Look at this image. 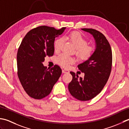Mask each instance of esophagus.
Returning <instances> with one entry per match:
<instances>
[{
  "mask_svg": "<svg viewBox=\"0 0 129 129\" xmlns=\"http://www.w3.org/2000/svg\"><path fill=\"white\" fill-rule=\"evenodd\" d=\"M62 72L63 73H68V72H69V70L67 69H63Z\"/></svg>",
  "mask_w": 129,
  "mask_h": 129,
  "instance_id": "1",
  "label": "esophagus"
}]
</instances>
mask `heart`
<instances>
[{
	"label": "heart",
	"instance_id": "obj_1",
	"mask_svg": "<svg viewBox=\"0 0 129 129\" xmlns=\"http://www.w3.org/2000/svg\"><path fill=\"white\" fill-rule=\"evenodd\" d=\"M64 39L71 43L76 49V54L81 61H86L92 56L95 50L93 45L87 44L88 41L84 38L80 33L72 31L69 35L65 36ZM62 45V39L61 38L56 40L54 44L55 52L60 51ZM76 60L74 58L67 56L64 54H60L57 58V62L63 67H67L71 64L74 63Z\"/></svg>",
	"mask_w": 129,
	"mask_h": 129
}]
</instances>
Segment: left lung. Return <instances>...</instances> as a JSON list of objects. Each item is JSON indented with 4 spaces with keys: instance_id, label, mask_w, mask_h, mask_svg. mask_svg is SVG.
Returning a JSON list of instances; mask_svg holds the SVG:
<instances>
[{
    "instance_id": "8db88e82",
    "label": "left lung",
    "mask_w": 129,
    "mask_h": 129,
    "mask_svg": "<svg viewBox=\"0 0 129 129\" xmlns=\"http://www.w3.org/2000/svg\"><path fill=\"white\" fill-rule=\"evenodd\" d=\"M82 30L93 36L96 49L90 59L78 65L83 78L70 72L72 80L68 90L72 96L80 101L92 99L101 92L107 82L112 68V51L108 41L103 34L94 29L82 28Z\"/></svg>"
}]
</instances>
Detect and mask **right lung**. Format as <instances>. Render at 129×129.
Instances as JSON below:
<instances>
[{
  "instance_id": "right-lung-1",
  "label": "right lung",
  "mask_w": 129,
  "mask_h": 129,
  "mask_svg": "<svg viewBox=\"0 0 129 129\" xmlns=\"http://www.w3.org/2000/svg\"><path fill=\"white\" fill-rule=\"evenodd\" d=\"M65 29L39 26L28 31L21 42L17 56L18 76L31 98L42 99L48 96L61 76L59 66L48 69L42 63L46 57L53 56L55 38Z\"/></svg>"
}]
</instances>
